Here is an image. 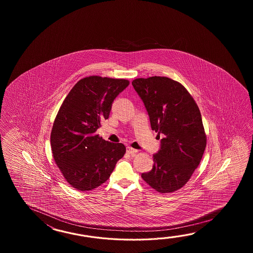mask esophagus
<instances>
[{"instance_id":"obj_1","label":"esophagus","mask_w":253,"mask_h":253,"mask_svg":"<svg viewBox=\"0 0 253 253\" xmlns=\"http://www.w3.org/2000/svg\"><path fill=\"white\" fill-rule=\"evenodd\" d=\"M126 152L130 154V155H134L135 153H137V150L136 149H134V148H132V147H130L128 146L127 148H126Z\"/></svg>"}]
</instances>
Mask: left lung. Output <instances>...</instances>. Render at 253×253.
Segmentation results:
<instances>
[{"instance_id": "obj_1", "label": "left lung", "mask_w": 253, "mask_h": 253, "mask_svg": "<svg viewBox=\"0 0 253 253\" xmlns=\"http://www.w3.org/2000/svg\"><path fill=\"white\" fill-rule=\"evenodd\" d=\"M132 85L144 102L151 128L161 136L152 170L141 176L162 194L177 191L188 182L205 150L199 108L182 84L167 77L136 79Z\"/></svg>"}]
</instances>
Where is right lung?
<instances>
[{"label": "right lung", "instance_id": "right-lung-1", "mask_svg": "<svg viewBox=\"0 0 253 253\" xmlns=\"http://www.w3.org/2000/svg\"><path fill=\"white\" fill-rule=\"evenodd\" d=\"M129 85L126 80L90 76L72 87L59 108L50 134L54 160L66 181L80 191L97 188L108 180L126 146L96 134L108 119L114 99Z\"/></svg>", "mask_w": 253, "mask_h": 253}]
</instances>
